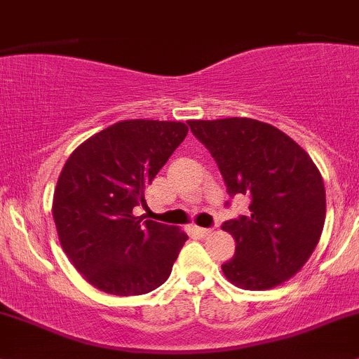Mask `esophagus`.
Masks as SVG:
<instances>
[{"instance_id": "1", "label": "esophagus", "mask_w": 359, "mask_h": 359, "mask_svg": "<svg viewBox=\"0 0 359 359\" xmlns=\"http://www.w3.org/2000/svg\"><path fill=\"white\" fill-rule=\"evenodd\" d=\"M196 231L201 234V236H208L213 229L212 227H196Z\"/></svg>"}]
</instances>
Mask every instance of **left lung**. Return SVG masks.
Returning <instances> with one entry per match:
<instances>
[{"label":"left lung","mask_w":359,"mask_h":359,"mask_svg":"<svg viewBox=\"0 0 359 359\" xmlns=\"http://www.w3.org/2000/svg\"><path fill=\"white\" fill-rule=\"evenodd\" d=\"M187 125L215 159L227 194L250 198L247 215L222 224L236 240L234 257L222 264L226 278L247 290L290 280L325 224V184L313 159L287 133L252 118Z\"/></svg>","instance_id":"8db88e82"}]
</instances>
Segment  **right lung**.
<instances>
[{
    "mask_svg": "<svg viewBox=\"0 0 359 359\" xmlns=\"http://www.w3.org/2000/svg\"><path fill=\"white\" fill-rule=\"evenodd\" d=\"M186 135L180 121H119L64 165L53 194L57 233L69 260L99 290L142 295L168 280L187 234L135 217L133 208H146L144 189Z\"/></svg>",
    "mask_w": 359,
    "mask_h": 359,
    "instance_id": "obj_1",
    "label": "right lung"
}]
</instances>
